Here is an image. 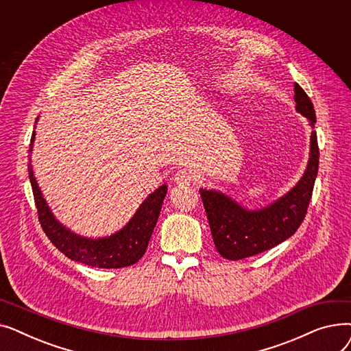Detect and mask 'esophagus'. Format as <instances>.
Instances as JSON below:
<instances>
[{"label":"esophagus","mask_w":351,"mask_h":351,"mask_svg":"<svg viewBox=\"0 0 351 351\" xmlns=\"http://www.w3.org/2000/svg\"><path fill=\"white\" fill-rule=\"evenodd\" d=\"M195 176L191 171H186V169H182V171H178L176 175H175V183L176 185H182V186H186V185H191V183L193 182Z\"/></svg>","instance_id":"1"}]
</instances>
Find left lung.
Here are the masks:
<instances>
[{
	"mask_svg": "<svg viewBox=\"0 0 351 351\" xmlns=\"http://www.w3.org/2000/svg\"><path fill=\"white\" fill-rule=\"evenodd\" d=\"M296 110L315 128L316 112L299 84H294ZM319 171L317 135L310 136V158L298 185L271 205L247 210L232 197L217 191L199 189L206 210L215 246L228 261H241L269 250L294 234L307 213Z\"/></svg>",
	"mask_w": 351,
	"mask_h": 351,
	"instance_id": "obj_1",
	"label": "left lung"
}]
</instances>
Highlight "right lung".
Listing matches in <instances>:
<instances>
[{
  "label": "right lung",
  "instance_id": "right-lung-1",
  "mask_svg": "<svg viewBox=\"0 0 351 351\" xmlns=\"http://www.w3.org/2000/svg\"><path fill=\"white\" fill-rule=\"evenodd\" d=\"M34 139L35 131L31 138L29 152L32 151ZM28 171L41 228L52 245L69 257L71 261L92 267L119 269L136 263L145 254L152 232L156 226L168 186L162 185L147 196L142 202L134 217L119 232L108 237L89 239L71 232L58 222L47 205V200L44 199L38 183L34 178L31 163L28 165Z\"/></svg>",
  "mask_w": 351,
  "mask_h": 351
}]
</instances>
